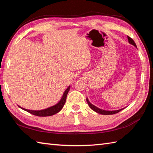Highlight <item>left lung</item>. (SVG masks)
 Segmentation results:
<instances>
[{
  "instance_id": "1",
  "label": "left lung",
  "mask_w": 153,
  "mask_h": 153,
  "mask_svg": "<svg viewBox=\"0 0 153 153\" xmlns=\"http://www.w3.org/2000/svg\"><path fill=\"white\" fill-rule=\"evenodd\" d=\"M128 41H129V43L133 45H134L135 47H137V46H136V44H135V43L134 42V41L133 40V39H131V37H129V36H128ZM87 104H88V105L90 106L91 108L93 110H94V111H95L96 112L99 113V114H104V115L114 114L118 113L120 111H121V110H122V109H120V110H114V111H107V110H101V109H100L99 108H97V107H96L95 106H94L93 105H92L91 103H90L88 99H87Z\"/></svg>"
}]
</instances>
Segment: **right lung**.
Instances as JSON below:
<instances>
[{"mask_svg": "<svg viewBox=\"0 0 153 153\" xmlns=\"http://www.w3.org/2000/svg\"><path fill=\"white\" fill-rule=\"evenodd\" d=\"M70 89V86H69L66 89V90L65 91V92L63 95V97H62L61 100H60V102H58V104H56V105H54L53 106H51L50 108H48L47 109H45V110H27V109H25L24 108H20L23 110H25V111H27L28 112H30L32 114H33L35 116H52V115H54L55 114L58 113L59 111L62 110V108H63V106L64 105L65 102H66V97L68 93V91H69V90Z\"/></svg>", "mask_w": 153, "mask_h": 153, "instance_id": "add662e5", "label": "right lung"}]
</instances>
